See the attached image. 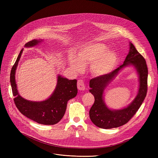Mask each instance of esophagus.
<instances>
[{
	"label": "esophagus",
	"mask_w": 158,
	"mask_h": 158,
	"mask_svg": "<svg viewBox=\"0 0 158 158\" xmlns=\"http://www.w3.org/2000/svg\"><path fill=\"white\" fill-rule=\"evenodd\" d=\"M77 88L79 90H81V91H83L85 89V85L83 81L81 79H79L77 81Z\"/></svg>",
	"instance_id": "obj_1"
}]
</instances>
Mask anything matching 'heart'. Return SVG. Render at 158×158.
Returning <instances> with one entry per match:
<instances>
[{"mask_svg":"<svg viewBox=\"0 0 158 158\" xmlns=\"http://www.w3.org/2000/svg\"><path fill=\"white\" fill-rule=\"evenodd\" d=\"M72 68L77 72H82L83 66L90 64L89 70L94 76H103L110 73L117 63V56L114 52L107 51V47L102 43L87 44L81 47L76 57L70 58Z\"/></svg>","mask_w":158,"mask_h":158,"instance_id":"1","label":"heart"}]
</instances>
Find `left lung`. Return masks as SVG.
<instances>
[{"instance_id":"8db88e82","label":"left lung","mask_w":158,"mask_h":158,"mask_svg":"<svg viewBox=\"0 0 158 158\" xmlns=\"http://www.w3.org/2000/svg\"><path fill=\"white\" fill-rule=\"evenodd\" d=\"M132 65L136 69L139 79V88L137 96L127 106L119 110H113L104 101L105 89L118 74L127 66ZM148 69L144 57L131 42L129 51L123 64L112 72L89 81V90L95 97V102L89 110V118L95 125L102 129L118 127L127 123L142 104L147 92Z\"/></svg>"}]
</instances>
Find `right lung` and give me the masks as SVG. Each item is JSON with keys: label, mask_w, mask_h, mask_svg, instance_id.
I'll return each instance as SVG.
<instances>
[{"label": "right lung", "mask_w": 158, "mask_h": 158, "mask_svg": "<svg viewBox=\"0 0 158 158\" xmlns=\"http://www.w3.org/2000/svg\"><path fill=\"white\" fill-rule=\"evenodd\" d=\"M44 40H32L25 45V47L38 45ZM23 48L16 60L10 74V82L14 96V102L20 112L28 118L44 125H54L59 122L64 114L68 101L77 94V80H69L58 75L57 85L53 93L42 101H31L19 94L16 83L15 74Z\"/></svg>", "instance_id": "right-lung-1"}]
</instances>
